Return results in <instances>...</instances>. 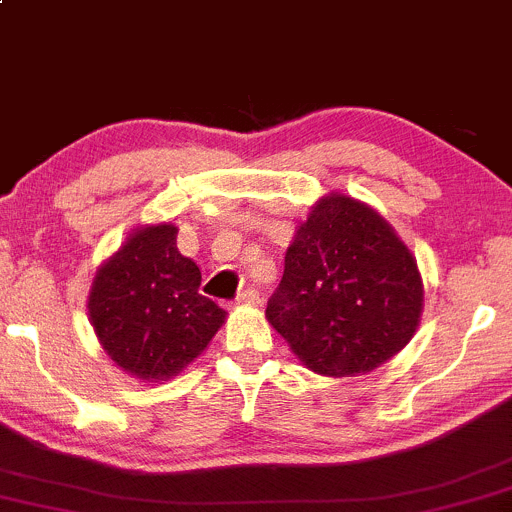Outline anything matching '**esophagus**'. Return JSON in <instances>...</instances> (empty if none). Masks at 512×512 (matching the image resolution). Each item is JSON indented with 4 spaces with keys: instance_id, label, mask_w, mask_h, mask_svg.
Segmentation results:
<instances>
[{
    "instance_id": "1",
    "label": "esophagus",
    "mask_w": 512,
    "mask_h": 512,
    "mask_svg": "<svg viewBox=\"0 0 512 512\" xmlns=\"http://www.w3.org/2000/svg\"><path fill=\"white\" fill-rule=\"evenodd\" d=\"M258 302V293L254 288H246L236 295V305H256Z\"/></svg>"
}]
</instances>
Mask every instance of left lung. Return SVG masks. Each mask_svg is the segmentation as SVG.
I'll return each instance as SVG.
<instances>
[{"mask_svg":"<svg viewBox=\"0 0 512 512\" xmlns=\"http://www.w3.org/2000/svg\"><path fill=\"white\" fill-rule=\"evenodd\" d=\"M420 268L395 229L366 202L329 192L285 251L266 320L302 366L364 376L393 359L420 327Z\"/></svg>","mask_w":512,"mask_h":512,"instance_id":"obj_1","label":"left lung"}]
</instances>
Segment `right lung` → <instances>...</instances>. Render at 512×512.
<instances>
[{
  "mask_svg": "<svg viewBox=\"0 0 512 512\" xmlns=\"http://www.w3.org/2000/svg\"><path fill=\"white\" fill-rule=\"evenodd\" d=\"M173 222L141 224L97 268L87 312L104 354L141 383L178 376L227 312L200 295V268L175 246Z\"/></svg>",
  "mask_w": 512,
  "mask_h": 512,
  "instance_id": "right-lung-1",
  "label": "right lung"
}]
</instances>
